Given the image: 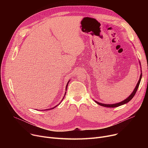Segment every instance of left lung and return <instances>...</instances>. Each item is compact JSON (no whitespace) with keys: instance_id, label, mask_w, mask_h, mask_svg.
<instances>
[{"instance_id":"8db88e82","label":"left lung","mask_w":148,"mask_h":148,"mask_svg":"<svg viewBox=\"0 0 148 148\" xmlns=\"http://www.w3.org/2000/svg\"><path fill=\"white\" fill-rule=\"evenodd\" d=\"M142 73H141L140 76V79H139V80H138V83H137V85H136V88H135L134 90H133V93H132V94H131L126 99L123 101H122V102H121V103H119L113 104H102V103H98V102H97V101H95V102H96L98 104H99V105H100V106H103V107H118V106H122V105H123V104H125L128 103V102L130 101L132 98H133L134 97V96L135 95L136 93V92H137V89H138V86H139L140 83L141 79H142Z\"/></svg>"}]
</instances>
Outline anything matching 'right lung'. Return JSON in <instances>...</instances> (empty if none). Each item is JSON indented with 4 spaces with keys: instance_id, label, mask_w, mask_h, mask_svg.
I'll return each instance as SVG.
<instances>
[{
    "instance_id": "1",
    "label": "right lung",
    "mask_w": 148,
    "mask_h": 148,
    "mask_svg": "<svg viewBox=\"0 0 148 148\" xmlns=\"http://www.w3.org/2000/svg\"><path fill=\"white\" fill-rule=\"evenodd\" d=\"M68 84H66V88H67V86H68ZM64 97H65V96H64ZM56 107H57V106H55V107H53V108H50V109H47V110H51V109H53V108H55Z\"/></svg>"
}]
</instances>
